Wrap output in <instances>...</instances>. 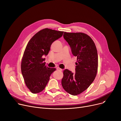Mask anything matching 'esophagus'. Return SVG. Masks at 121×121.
I'll use <instances>...</instances> for the list:
<instances>
[{"label":"esophagus","instance_id":"34e87169","mask_svg":"<svg viewBox=\"0 0 121 121\" xmlns=\"http://www.w3.org/2000/svg\"><path fill=\"white\" fill-rule=\"evenodd\" d=\"M56 70H57L58 71H62V70L61 69H60V68H59V67L56 68Z\"/></svg>","mask_w":121,"mask_h":121}]
</instances>
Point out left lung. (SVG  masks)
Wrapping results in <instances>:
<instances>
[{
    "mask_svg": "<svg viewBox=\"0 0 121 121\" xmlns=\"http://www.w3.org/2000/svg\"><path fill=\"white\" fill-rule=\"evenodd\" d=\"M63 38L77 60L74 73L68 69L63 71L61 84L67 93L75 96L86 90L95 79L98 65L97 50L93 40L84 33L65 32Z\"/></svg>",
    "mask_w": 121,
    "mask_h": 121,
    "instance_id": "obj_1",
    "label": "left lung"
}]
</instances>
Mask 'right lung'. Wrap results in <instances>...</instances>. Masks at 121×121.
Wrapping results in <instances>:
<instances>
[{
    "label": "right lung",
    "instance_id": "1",
    "mask_svg": "<svg viewBox=\"0 0 121 121\" xmlns=\"http://www.w3.org/2000/svg\"><path fill=\"white\" fill-rule=\"evenodd\" d=\"M64 32L48 28L35 34L28 42L21 63V69L26 86L32 93H39L46 87L55 68L45 65L43 55H48L53 42Z\"/></svg>",
    "mask_w": 121,
    "mask_h": 121
}]
</instances>
